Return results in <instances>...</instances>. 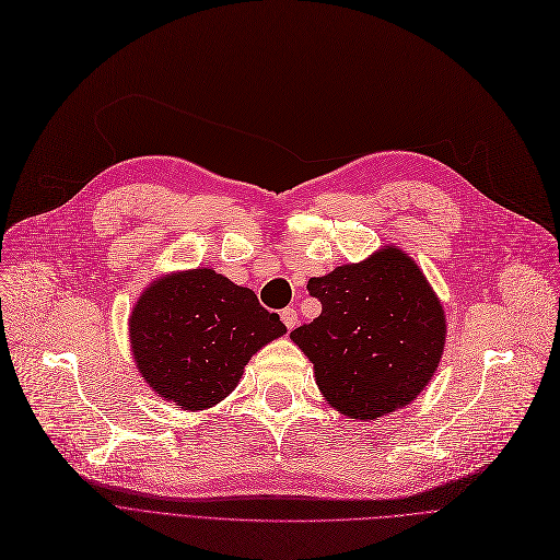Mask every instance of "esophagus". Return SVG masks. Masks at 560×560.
<instances>
[{"instance_id":"esophagus-1","label":"esophagus","mask_w":560,"mask_h":560,"mask_svg":"<svg viewBox=\"0 0 560 560\" xmlns=\"http://www.w3.org/2000/svg\"><path fill=\"white\" fill-rule=\"evenodd\" d=\"M280 318H282V324L287 326V330H294L299 326V314H296L294 307H284L280 312Z\"/></svg>"}]
</instances>
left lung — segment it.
I'll return each instance as SVG.
<instances>
[{
  "label": "left lung",
  "instance_id": "1",
  "mask_svg": "<svg viewBox=\"0 0 560 560\" xmlns=\"http://www.w3.org/2000/svg\"><path fill=\"white\" fill-rule=\"evenodd\" d=\"M322 314L291 332L312 360L318 389L349 419L408 406L429 385L444 349V310L417 264L385 248L307 282Z\"/></svg>",
  "mask_w": 560,
  "mask_h": 560
}]
</instances>
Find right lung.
<instances>
[{
    "instance_id": "add662e5",
    "label": "right lung",
    "mask_w": 560,
    "mask_h": 560,
    "mask_svg": "<svg viewBox=\"0 0 560 560\" xmlns=\"http://www.w3.org/2000/svg\"><path fill=\"white\" fill-rule=\"evenodd\" d=\"M255 291L211 269H194L148 287L129 318L131 353L150 387L182 406L219 404L264 343L284 335Z\"/></svg>"
}]
</instances>
